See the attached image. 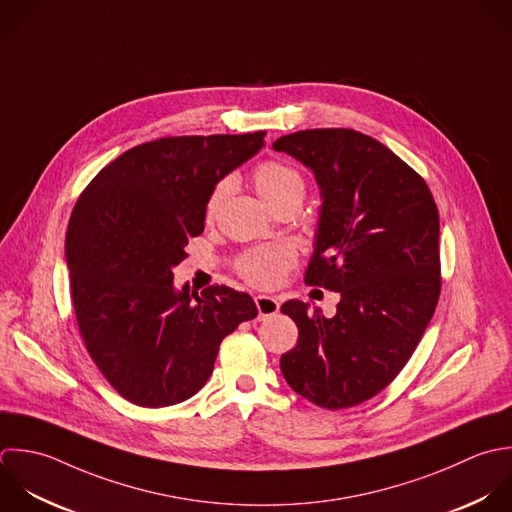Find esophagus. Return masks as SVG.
Here are the masks:
<instances>
[{
  "label": "esophagus",
  "mask_w": 512,
  "mask_h": 512,
  "mask_svg": "<svg viewBox=\"0 0 512 512\" xmlns=\"http://www.w3.org/2000/svg\"><path fill=\"white\" fill-rule=\"evenodd\" d=\"M255 305H257V311H259V319L271 317V315H275L279 311V301L275 297L257 295L255 297Z\"/></svg>",
  "instance_id": "34e87169"
}]
</instances>
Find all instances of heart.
Here are the masks:
<instances>
[{
	"mask_svg": "<svg viewBox=\"0 0 512 512\" xmlns=\"http://www.w3.org/2000/svg\"><path fill=\"white\" fill-rule=\"evenodd\" d=\"M253 181L259 191V195L271 205L277 207L287 199H301L305 195V179L303 175L277 159H267L261 161L253 169ZM233 191V179L231 177H221L209 191L207 201H205V217L213 219L229 193ZM293 261V255L285 247H261L253 249L237 261V271L245 281H249L255 287H275L285 271L289 269Z\"/></svg>",
	"mask_w": 512,
	"mask_h": 512,
	"instance_id": "heart-1",
	"label": "heart"
}]
</instances>
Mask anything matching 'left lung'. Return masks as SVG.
<instances>
[{
  "instance_id": "8db88e82",
  "label": "left lung",
  "mask_w": 512,
  "mask_h": 512,
  "mask_svg": "<svg viewBox=\"0 0 512 512\" xmlns=\"http://www.w3.org/2000/svg\"><path fill=\"white\" fill-rule=\"evenodd\" d=\"M273 149L315 173L323 205L305 283L341 295L333 319L297 299L283 303L299 339L281 371L317 407H355L401 373L433 319L437 203L415 169L355 129H305Z\"/></svg>"
}]
</instances>
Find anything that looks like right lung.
<instances>
[{
	"label": "right lung",
	"mask_w": 512,
	"mask_h": 512,
	"mask_svg": "<svg viewBox=\"0 0 512 512\" xmlns=\"http://www.w3.org/2000/svg\"><path fill=\"white\" fill-rule=\"evenodd\" d=\"M265 131L141 143L79 195L65 235L71 303L85 349L109 385L139 407L193 397L221 341L257 317L247 293L175 289L173 267L205 229L211 187L251 159Z\"/></svg>",
	"instance_id": "1"
}]
</instances>
